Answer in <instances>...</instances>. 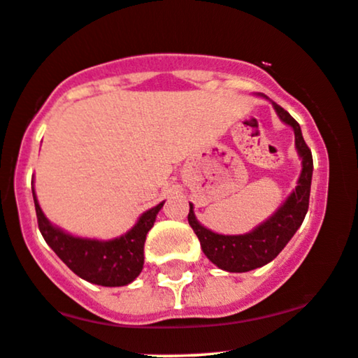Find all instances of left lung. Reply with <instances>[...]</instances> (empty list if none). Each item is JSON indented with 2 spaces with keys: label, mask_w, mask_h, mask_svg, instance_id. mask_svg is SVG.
<instances>
[{
  "label": "left lung",
  "mask_w": 358,
  "mask_h": 358,
  "mask_svg": "<svg viewBox=\"0 0 358 358\" xmlns=\"http://www.w3.org/2000/svg\"><path fill=\"white\" fill-rule=\"evenodd\" d=\"M275 112L282 122L290 125L296 134V149L302 159V171L297 182L296 190L289 195L284 206L278 207L270 219L255 227L251 233L238 234V236H226L207 229L197 221L194 214V206L190 203L188 212V224L197 234L202 251L206 257L226 272H250L266 265L284 250L290 238L299 229L309 209V194H311L313 180V155L311 149L302 137L301 127L296 119L280 107L273 103Z\"/></svg>",
  "instance_id": "8db88e82"
}]
</instances>
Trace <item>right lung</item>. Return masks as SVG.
<instances>
[{
    "label": "right lung",
    "mask_w": 358,
    "mask_h": 358,
    "mask_svg": "<svg viewBox=\"0 0 358 358\" xmlns=\"http://www.w3.org/2000/svg\"><path fill=\"white\" fill-rule=\"evenodd\" d=\"M34 194L38 229L45 243L54 250L66 265L78 277L103 287H122L131 284L141 273L144 265V241L146 234L155 226L156 214L164 202L144 212L136 226L120 238L100 241V239L78 238L64 233L49 222L38 206Z\"/></svg>",
    "instance_id": "1"
}]
</instances>
